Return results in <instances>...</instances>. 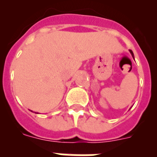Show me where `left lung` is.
<instances>
[{
    "mask_svg": "<svg viewBox=\"0 0 157 157\" xmlns=\"http://www.w3.org/2000/svg\"><path fill=\"white\" fill-rule=\"evenodd\" d=\"M130 53H131V55H132V56L133 57H134V53H133V52L131 50H130Z\"/></svg>",
    "mask_w": 157,
    "mask_h": 157,
    "instance_id": "left-lung-1",
    "label": "left lung"
}]
</instances>
